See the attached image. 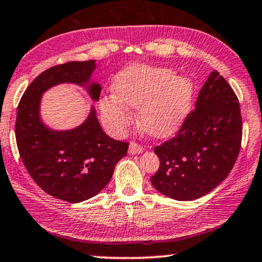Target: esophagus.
<instances>
[{
    "mask_svg": "<svg viewBox=\"0 0 262 262\" xmlns=\"http://www.w3.org/2000/svg\"><path fill=\"white\" fill-rule=\"evenodd\" d=\"M143 151H144V147L141 146L140 144L135 143V141H132L130 145H129L128 152L130 154V155H135V154H141Z\"/></svg>",
    "mask_w": 262,
    "mask_h": 262,
    "instance_id": "esophagus-1",
    "label": "esophagus"
}]
</instances>
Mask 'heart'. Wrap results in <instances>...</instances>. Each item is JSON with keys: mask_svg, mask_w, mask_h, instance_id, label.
<instances>
[{"mask_svg": "<svg viewBox=\"0 0 262 262\" xmlns=\"http://www.w3.org/2000/svg\"><path fill=\"white\" fill-rule=\"evenodd\" d=\"M116 94L100 100L103 122L115 133L130 124L128 107L139 108L138 121L151 137L162 138L174 133L190 107L194 85L188 78L174 77L172 69L135 64L125 68L113 83Z\"/></svg>", "mask_w": 262, "mask_h": 262, "instance_id": "heart-1", "label": "heart"}]
</instances>
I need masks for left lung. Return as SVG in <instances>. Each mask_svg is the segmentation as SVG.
<instances>
[{
  "instance_id": "obj_1",
  "label": "left lung",
  "mask_w": 262,
  "mask_h": 262,
  "mask_svg": "<svg viewBox=\"0 0 262 262\" xmlns=\"http://www.w3.org/2000/svg\"><path fill=\"white\" fill-rule=\"evenodd\" d=\"M242 134L238 97L213 71L176 137L154 149L160 159L159 171L151 177L154 188L179 201L210 193L232 171Z\"/></svg>"
}]
</instances>
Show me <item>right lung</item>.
<instances>
[{
	"label": "right lung",
	"mask_w": 262,
	"mask_h": 262,
	"mask_svg": "<svg viewBox=\"0 0 262 262\" xmlns=\"http://www.w3.org/2000/svg\"><path fill=\"white\" fill-rule=\"evenodd\" d=\"M95 67L91 59L49 68L31 81L17 110L15 140L25 168L45 193L68 203L99 194L128 151V143L105 134L94 107L86 121L71 130H52L40 118L41 96L47 89L62 83L84 86ZM88 91L99 100L100 84H90Z\"/></svg>",
	"instance_id": "obj_1"
}]
</instances>
